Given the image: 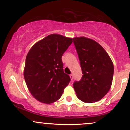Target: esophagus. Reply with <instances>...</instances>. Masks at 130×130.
<instances>
[{
    "label": "esophagus",
    "instance_id": "1",
    "mask_svg": "<svg viewBox=\"0 0 130 130\" xmlns=\"http://www.w3.org/2000/svg\"><path fill=\"white\" fill-rule=\"evenodd\" d=\"M70 78H71V80H73V78H74L73 75V74H71V75H70Z\"/></svg>",
    "mask_w": 130,
    "mask_h": 130
}]
</instances>
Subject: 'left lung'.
<instances>
[{"label": "left lung", "mask_w": 130, "mask_h": 130, "mask_svg": "<svg viewBox=\"0 0 130 130\" xmlns=\"http://www.w3.org/2000/svg\"><path fill=\"white\" fill-rule=\"evenodd\" d=\"M80 61L82 77L73 84L77 96L84 103L100 101L111 88L114 67L101 45L85 37L73 38Z\"/></svg>", "instance_id": "obj_1"}]
</instances>
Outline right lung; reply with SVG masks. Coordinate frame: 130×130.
Wrapping results in <instances>:
<instances>
[{
  "label": "right lung",
  "instance_id": "1",
  "mask_svg": "<svg viewBox=\"0 0 130 130\" xmlns=\"http://www.w3.org/2000/svg\"><path fill=\"white\" fill-rule=\"evenodd\" d=\"M73 38L51 34L32 46L27 53L24 70L26 85L39 102L50 104L61 97L70 82L64 73L62 56Z\"/></svg>",
  "mask_w": 130,
  "mask_h": 130
}]
</instances>
